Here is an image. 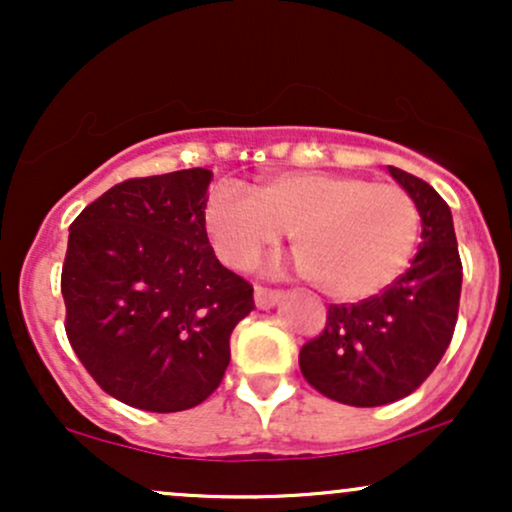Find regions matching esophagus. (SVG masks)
<instances>
[{
  "mask_svg": "<svg viewBox=\"0 0 512 512\" xmlns=\"http://www.w3.org/2000/svg\"><path fill=\"white\" fill-rule=\"evenodd\" d=\"M281 301H284V293L281 291H269V289H262V286H257L255 289V305L260 310L274 308V305H279Z\"/></svg>",
  "mask_w": 512,
  "mask_h": 512,
  "instance_id": "esophagus-1",
  "label": "esophagus"
}]
</instances>
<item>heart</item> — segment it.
Masks as SVG:
<instances>
[{"label":"heart","instance_id":"1","mask_svg":"<svg viewBox=\"0 0 512 512\" xmlns=\"http://www.w3.org/2000/svg\"><path fill=\"white\" fill-rule=\"evenodd\" d=\"M204 226L216 255L245 272L291 233L298 267L337 301H363L402 276L419 240V207L404 187L361 175H272L255 197L221 185Z\"/></svg>","mask_w":512,"mask_h":512}]
</instances>
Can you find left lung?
Listing matches in <instances>:
<instances>
[{
	"mask_svg": "<svg viewBox=\"0 0 512 512\" xmlns=\"http://www.w3.org/2000/svg\"><path fill=\"white\" fill-rule=\"evenodd\" d=\"M387 173L419 207V252L378 296L330 305L325 332L298 356L303 378L349 407H383L411 395L450 346L460 305L462 262L450 207L407 170L387 166Z\"/></svg>",
	"mask_w": 512,
	"mask_h": 512,
	"instance_id": "obj_1",
	"label": "left lung"
}]
</instances>
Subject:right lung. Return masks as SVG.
<instances>
[{
	"label": "right lung",
	"instance_id": "right-lung-1",
	"mask_svg": "<svg viewBox=\"0 0 512 512\" xmlns=\"http://www.w3.org/2000/svg\"><path fill=\"white\" fill-rule=\"evenodd\" d=\"M207 168L110 187L69 226L62 267L67 337L91 378L134 409L202 404L231 361L252 286L216 260Z\"/></svg>",
	"mask_w": 512,
	"mask_h": 512
}]
</instances>
